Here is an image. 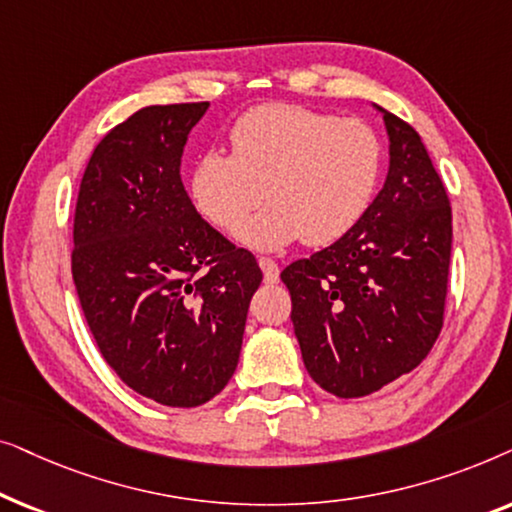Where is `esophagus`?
Wrapping results in <instances>:
<instances>
[{"mask_svg":"<svg viewBox=\"0 0 512 512\" xmlns=\"http://www.w3.org/2000/svg\"><path fill=\"white\" fill-rule=\"evenodd\" d=\"M258 265H261L265 282H268V284L279 282V268H277V263L272 261V258H258Z\"/></svg>","mask_w":512,"mask_h":512,"instance_id":"esophagus-1","label":"esophagus"}]
</instances>
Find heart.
<instances>
[{"label":"heart","mask_w":512,"mask_h":512,"mask_svg":"<svg viewBox=\"0 0 512 512\" xmlns=\"http://www.w3.org/2000/svg\"><path fill=\"white\" fill-rule=\"evenodd\" d=\"M233 153L207 151L193 163L188 193L202 219L258 251L303 237L310 247L340 240L373 200L382 170L377 132L359 118H338L298 104L249 109L230 130ZM266 191L263 192L262 188Z\"/></svg>","instance_id":"heart-1"}]
</instances>
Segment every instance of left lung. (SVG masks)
<instances>
[{
  "label": "left lung",
  "mask_w": 512,
  "mask_h": 512,
  "mask_svg": "<svg viewBox=\"0 0 512 512\" xmlns=\"http://www.w3.org/2000/svg\"><path fill=\"white\" fill-rule=\"evenodd\" d=\"M389 172L356 226L282 272L307 373L359 398L410 373L440 328L452 209L422 137L382 107Z\"/></svg>",
  "instance_id": "obj_1"
}]
</instances>
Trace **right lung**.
<instances>
[{"mask_svg": "<svg viewBox=\"0 0 512 512\" xmlns=\"http://www.w3.org/2000/svg\"><path fill=\"white\" fill-rule=\"evenodd\" d=\"M209 102L144 107L97 144L74 214L72 277L100 352L132 391L195 408L240 361L263 272L198 214L181 184Z\"/></svg>", "mask_w": 512, "mask_h": 512, "instance_id": "right-lung-1", "label": "right lung"}]
</instances>
